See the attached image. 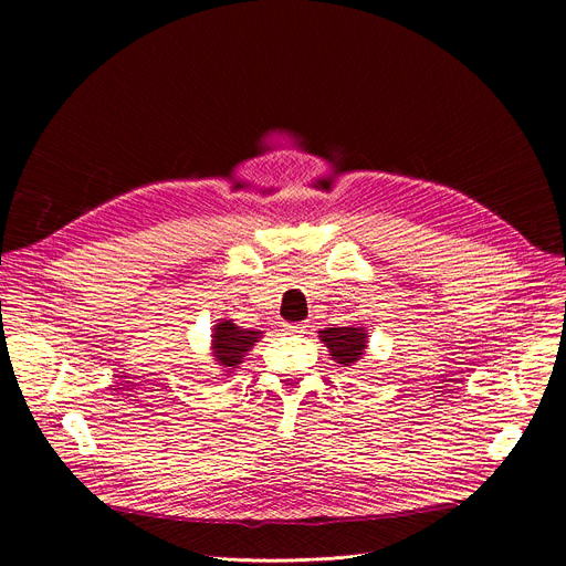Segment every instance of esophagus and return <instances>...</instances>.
<instances>
[{
    "mask_svg": "<svg viewBox=\"0 0 566 566\" xmlns=\"http://www.w3.org/2000/svg\"><path fill=\"white\" fill-rule=\"evenodd\" d=\"M284 332L286 334H304L306 332V327L302 325V322H284Z\"/></svg>",
    "mask_w": 566,
    "mask_h": 566,
    "instance_id": "1",
    "label": "esophagus"
}]
</instances>
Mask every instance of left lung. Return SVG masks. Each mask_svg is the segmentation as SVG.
I'll list each match as a JSON object with an SVG mask.
<instances>
[{
	"instance_id": "obj_1",
	"label": "left lung",
	"mask_w": 566,
	"mask_h": 566,
	"mask_svg": "<svg viewBox=\"0 0 566 566\" xmlns=\"http://www.w3.org/2000/svg\"><path fill=\"white\" fill-rule=\"evenodd\" d=\"M322 343L340 365H354L367 349V334L360 327H329L319 332Z\"/></svg>"
}]
</instances>
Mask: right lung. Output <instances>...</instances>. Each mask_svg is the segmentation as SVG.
Listing matches in <instances>:
<instances>
[{"instance_id":"right-lung-1","label":"right lung","mask_w":566,"mask_h":566,"mask_svg":"<svg viewBox=\"0 0 566 566\" xmlns=\"http://www.w3.org/2000/svg\"><path fill=\"white\" fill-rule=\"evenodd\" d=\"M262 332H251V329H241L232 325L230 319L219 322L212 334V354L219 360V365L234 369L244 354L258 343Z\"/></svg>"}]
</instances>
